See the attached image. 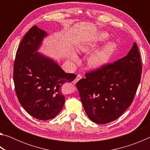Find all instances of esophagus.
<instances>
[{"instance_id": "1", "label": "esophagus", "mask_w": 150, "mask_h": 150, "mask_svg": "<svg viewBox=\"0 0 150 150\" xmlns=\"http://www.w3.org/2000/svg\"><path fill=\"white\" fill-rule=\"evenodd\" d=\"M81 78H82V75H81V74H77V77L75 78V79L74 80V81H73V84H75V83L78 82V81H79Z\"/></svg>"}]
</instances>
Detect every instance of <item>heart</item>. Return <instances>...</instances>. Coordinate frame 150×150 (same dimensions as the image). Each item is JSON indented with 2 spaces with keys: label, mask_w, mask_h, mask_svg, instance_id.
I'll return each instance as SVG.
<instances>
[{
  "label": "heart",
  "mask_w": 150,
  "mask_h": 150,
  "mask_svg": "<svg viewBox=\"0 0 150 150\" xmlns=\"http://www.w3.org/2000/svg\"><path fill=\"white\" fill-rule=\"evenodd\" d=\"M108 35L106 32L100 33L98 35L100 41L107 40ZM116 50V44L115 42H110L104 45L100 50L95 52L91 55L89 59L90 65L94 67H99L107 63Z\"/></svg>",
  "instance_id": "obj_1"
}]
</instances>
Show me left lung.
I'll list each match as a JSON object with an SVG mask.
<instances>
[{"mask_svg": "<svg viewBox=\"0 0 150 150\" xmlns=\"http://www.w3.org/2000/svg\"><path fill=\"white\" fill-rule=\"evenodd\" d=\"M142 71L140 54L134 43L126 56L86 73L76 87L88 117L99 124L120 117L132 103Z\"/></svg>", "mask_w": 150, "mask_h": 150, "instance_id": "8db88e82", "label": "left lung"}]
</instances>
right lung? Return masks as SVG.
<instances>
[{"label": "right lung", "mask_w": 150, "mask_h": 150, "mask_svg": "<svg viewBox=\"0 0 150 150\" xmlns=\"http://www.w3.org/2000/svg\"><path fill=\"white\" fill-rule=\"evenodd\" d=\"M47 33L33 26L18 48L13 79L20 105L29 115L42 120L55 117L65 103L62 87L75 74L66 73L54 61L36 52Z\"/></svg>", "instance_id": "right-lung-1"}]
</instances>
